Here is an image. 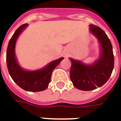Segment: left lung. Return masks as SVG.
<instances>
[{"instance_id": "8db88e82", "label": "left lung", "mask_w": 121, "mask_h": 121, "mask_svg": "<svg viewBox=\"0 0 121 121\" xmlns=\"http://www.w3.org/2000/svg\"><path fill=\"white\" fill-rule=\"evenodd\" d=\"M89 26L90 32L100 44L99 57L92 64L69 58L70 79L75 87L82 91H91L101 87L108 81L114 67L112 47L109 38L99 27L93 24Z\"/></svg>"}]
</instances>
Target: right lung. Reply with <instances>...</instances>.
<instances>
[{"label": "right lung", "mask_w": 121, "mask_h": 121, "mask_svg": "<svg viewBox=\"0 0 121 121\" xmlns=\"http://www.w3.org/2000/svg\"><path fill=\"white\" fill-rule=\"evenodd\" d=\"M28 26V24L20 26L14 33L9 41L6 50V64L10 75L20 87L27 91L37 92L43 91L48 87L52 73L64 57L52 61L42 68L34 71H28L20 65L16 57V43L20 34Z\"/></svg>", "instance_id": "obj_1"}]
</instances>
